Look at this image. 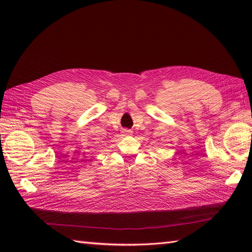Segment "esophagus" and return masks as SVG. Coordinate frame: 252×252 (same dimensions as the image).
Segmentation results:
<instances>
[{
	"mask_svg": "<svg viewBox=\"0 0 252 252\" xmlns=\"http://www.w3.org/2000/svg\"><path fill=\"white\" fill-rule=\"evenodd\" d=\"M123 133H125V135H131L132 134V131L131 130H126V129H125L122 131Z\"/></svg>",
	"mask_w": 252,
	"mask_h": 252,
	"instance_id": "obj_1",
	"label": "esophagus"
}]
</instances>
